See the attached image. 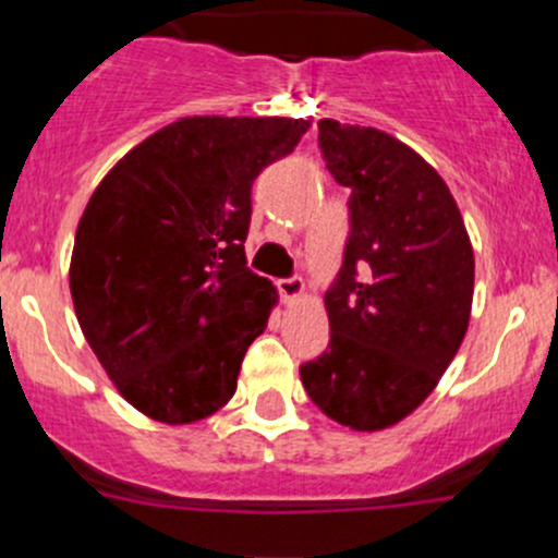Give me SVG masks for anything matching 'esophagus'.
Returning a JSON list of instances; mask_svg holds the SVG:
<instances>
[{"mask_svg":"<svg viewBox=\"0 0 558 558\" xmlns=\"http://www.w3.org/2000/svg\"><path fill=\"white\" fill-rule=\"evenodd\" d=\"M278 291L286 305H294V302H300L305 296V283H302V278H286L278 280Z\"/></svg>","mask_w":558,"mask_h":558,"instance_id":"esophagus-1","label":"esophagus"}]
</instances>
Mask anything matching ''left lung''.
<instances>
[{
    "label": "left lung",
    "instance_id": "left-lung-1",
    "mask_svg": "<svg viewBox=\"0 0 558 558\" xmlns=\"http://www.w3.org/2000/svg\"><path fill=\"white\" fill-rule=\"evenodd\" d=\"M318 145L351 194V238L326 291L329 351L300 367L315 408L353 432L408 418L466 335L475 256L440 172L373 126L318 121Z\"/></svg>",
    "mask_w": 558,
    "mask_h": 558
}]
</instances>
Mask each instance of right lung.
<instances>
[{
    "label": "right lung",
    "mask_w": 558,
    "mask_h": 558,
    "mask_svg": "<svg viewBox=\"0 0 558 558\" xmlns=\"http://www.w3.org/2000/svg\"><path fill=\"white\" fill-rule=\"evenodd\" d=\"M311 121L189 116L134 145L94 189L75 232L77 324L132 408L194 424L238 391L278 289L245 267L253 180Z\"/></svg>",
    "instance_id": "obj_1"
}]
</instances>
